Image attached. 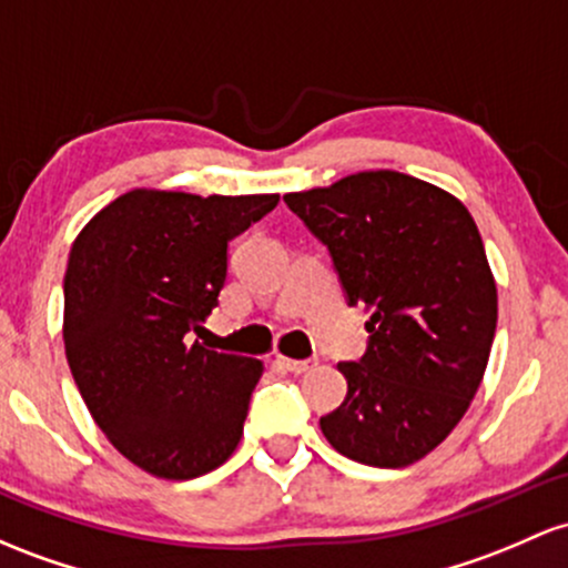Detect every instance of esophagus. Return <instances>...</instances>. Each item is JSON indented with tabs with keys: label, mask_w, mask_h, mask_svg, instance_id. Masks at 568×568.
<instances>
[{
	"label": "esophagus",
	"mask_w": 568,
	"mask_h": 568,
	"mask_svg": "<svg viewBox=\"0 0 568 568\" xmlns=\"http://www.w3.org/2000/svg\"><path fill=\"white\" fill-rule=\"evenodd\" d=\"M277 364L283 366V369L294 372V375H304V372H310L313 366L317 364L315 358H307V361H296V358H285V355H277Z\"/></svg>",
	"instance_id": "1"
}]
</instances>
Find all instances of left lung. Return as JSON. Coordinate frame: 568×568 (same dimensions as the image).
I'll list each match as a JSON object with an SVG mask.
<instances>
[{"label":"left lung","instance_id":"1","mask_svg":"<svg viewBox=\"0 0 568 568\" xmlns=\"http://www.w3.org/2000/svg\"><path fill=\"white\" fill-rule=\"evenodd\" d=\"M283 199L328 247L347 304L369 313L366 353L336 366L347 396L321 432L358 464H415L458 426L488 366L498 304L483 236L456 196L390 170Z\"/></svg>","mask_w":568,"mask_h":568}]
</instances>
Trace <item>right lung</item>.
Returning a JSON list of instances; mask_svg holds the SVG:
<instances>
[{"label": "right lung", "instance_id": "1", "mask_svg": "<svg viewBox=\"0 0 568 568\" xmlns=\"http://www.w3.org/2000/svg\"><path fill=\"white\" fill-rule=\"evenodd\" d=\"M277 193L193 196L136 189L78 234L64 274V351L97 426L140 469L193 479L240 445L261 361L204 351L229 242Z\"/></svg>", "mask_w": 568, "mask_h": 568}]
</instances>
